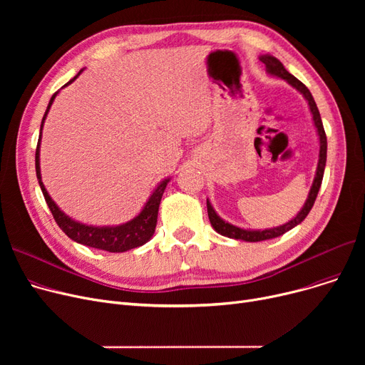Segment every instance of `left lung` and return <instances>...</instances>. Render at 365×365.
Returning a JSON list of instances; mask_svg holds the SVG:
<instances>
[{
    "mask_svg": "<svg viewBox=\"0 0 365 365\" xmlns=\"http://www.w3.org/2000/svg\"><path fill=\"white\" fill-rule=\"evenodd\" d=\"M260 62L264 63L266 71L269 72L271 75L279 76V78L285 80L289 84H292L296 90H299L303 96L304 99L308 101V105L311 108L312 112V117H314V123L315 127L318 130V136H319V160H318V167H317V175L312 183V187L309 190V195L308 200H306L303 208L299 212V215L292 219L290 222H287L285 225H281L278 227H272V229H264V231H248V229H241L238 226H234L231 223L225 222L223 219H220L217 216V213L215 212V208L210 204V201L207 200V212H208V219L212 226L215 227V231L219 232L223 237L227 238H234V240H242V241H248V242H257V241H264V240H271V238H277L281 237L282 234H285L287 231H290L294 226H297L299 223H302L304 220V217L309 215L311 208L314 207V202L317 200V195L319 192V187L322 183V176H324V168H325V161H327V136H325V131H324V125L321 121V115L319 110L317 108V103L312 98L311 91L308 90L302 81H299L294 75H292L289 71L284 68V65L277 59L274 56L269 54H264L260 56Z\"/></svg>",
    "mask_w": 365,
    "mask_h": 365,
    "instance_id": "8db88e82",
    "label": "left lung"
}]
</instances>
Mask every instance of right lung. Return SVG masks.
<instances>
[{
	"instance_id": "right-lung-1",
	"label": "right lung",
	"mask_w": 365,
	"mask_h": 365,
	"mask_svg": "<svg viewBox=\"0 0 365 365\" xmlns=\"http://www.w3.org/2000/svg\"><path fill=\"white\" fill-rule=\"evenodd\" d=\"M83 72V69L76 73L73 78L66 83L65 86L71 84L73 80H76V76ZM57 91L51 96V99L48 102L47 110L43 117L41 121V130L46 121L47 113L50 110V106L56 98ZM40 142H41V133L40 138H38V145H36V150H35V170H36V179L38 183H40V187L43 190V195L46 198V202L50 208V212L56 220V223L59 225V227L62 231L75 242H80L83 245H88L93 248H99V250H105L109 253H123L127 250H131V248H136L143 245L145 242H148L153 232H155V226H157V217H158V208H160V202L164 194V189L167 186V183L170 182V179H164L157 189L153 190L152 195L149 197L148 202L145 204L142 212L134 217L133 220L120 225V226H87L83 225L80 222H75L71 217H68L62 210L54 204V201L50 198L47 189L41 180V170H40Z\"/></svg>"
}]
</instances>
